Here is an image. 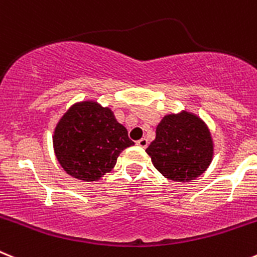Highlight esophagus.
I'll use <instances>...</instances> for the list:
<instances>
[{"label": "esophagus", "instance_id": "34e87169", "mask_svg": "<svg viewBox=\"0 0 257 257\" xmlns=\"http://www.w3.org/2000/svg\"><path fill=\"white\" fill-rule=\"evenodd\" d=\"M137 144L140 147V148H147V147H148V140H147L146 138H142L140 140H138Z\"/></svg>", "mask_w": 257, "mask_h": 257}]
</instances>
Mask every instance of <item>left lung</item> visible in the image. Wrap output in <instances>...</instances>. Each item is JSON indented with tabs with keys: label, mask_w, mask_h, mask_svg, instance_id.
I'll return each instance as SVG.
<instances>
[{
	"label": "left lung",
	"mask_w": 257,
	"mask_h": 257,
	"mask_svg": "<svg viewBox=\"0 0 257 257\" xmlns=\"http://www.w3.org/2000/svg\"><path fill=\"white\" fill-rule=\"evenodd\" d=\"M152 164L169 181L191 182L200 177L214 156L209 127L188 110L166 114L156 127V138L146 150Z\"/></svg>",
	"instance_id": "1"
}]
</instances>
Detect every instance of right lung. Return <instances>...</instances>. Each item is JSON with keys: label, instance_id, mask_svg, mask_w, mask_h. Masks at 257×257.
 Here are the masks:
<instances>
[{"label": "right lung", "instance_id": "add662e5", "mask_svg": "<svg viewBox=\"0 0 257 257\" xmlns=\"http://www.w3.org/2000/svg\"><path fill=\"white\" fill-rule=\"evenodd\" d=\"M52 138L57 161L83 182L100 181L115 166L120 152L134 146L110 107L95 100L72 104L58 119Z\"/></svg>", "mask_w": 257, "mask_h": 257}]
</instances>
